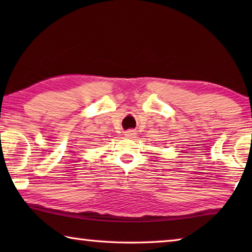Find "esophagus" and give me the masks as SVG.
Segmentation results:
<instances>
[{
    "instance_id": "obj_1",
    "label": "esophagus",
    "mask_w": 252,
    "mask_h": 252,
    "mask_svg": "<svg viewBox=\"0 0 252 252\" xmlns=\"http://www.w3.org/2000/svg\"><path fill=\"white\" fill-rule=\"evenodd\" d=\"M136 135V133H135V131H133V130H129V131H126V136H127V138H134V136Z\"/></svg>"
}]
</instances>
